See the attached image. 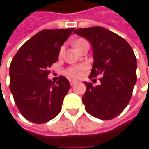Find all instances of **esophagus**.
Wrapping results in <instances>:
<instances>
[{"mask_svg": "<svg viewBox=\"0 0 149 149\" xmlns=\"http://www.w3.org/2000/svg\"><path fill=\"white\" fill-rule=\"evenodd\" d=\"M76 83H77V82H76V81H70V85H71V86H72V85H74L75 84H76Z\"/></svg>", "mask_w": 149, "mask_h": 149, "instance_id": "obj_1", "label": "esophagus"}]
</instances>
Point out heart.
Masks as SVG:
<instances>
[{
  "instance_id": "b5f03b06",
  "label": "heart",
  "mask_w": 149,
  "mask_h": 149,
  "mask_svg": "<svg viewBox=\"0 0 149 149\" xmlns=\"http://www.w3.org/2000/svg\"><path fill=\"white\" fill-rule=\"evenodd\" d=\"M84 41H85V39H83V38H78L73 42V45L76 48H77ZM85 69H86V66L84 64L73 65L71 67L67 68L64 71V74L71 80H77L81 77L82 72L85 71Z\"/></svg>"
}]
</instances>
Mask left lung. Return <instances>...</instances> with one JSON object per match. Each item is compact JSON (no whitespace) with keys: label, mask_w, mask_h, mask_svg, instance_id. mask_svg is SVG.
I'll return each mask as SVG.
<instances>
[{"label":"left lung","mask_w":149,"mask_h":149,"mask_svg":"<svg viewBox=\"0 0 149 149\" xmlns=\"http://www.w3.org/2000/svg\"><path fill=\"white\" fill-rule=\"evenodd\" d=\"M73 33L92 44L93 65L89 77L101 76L100 85L85 82V110L102 120L115 118L129 103L136 83L137 62L132 48L124 38L101 26L79 28Z\"/></svg>","instance_id":"1"}]
</instances>
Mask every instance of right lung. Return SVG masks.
Instances as JSON below:
<instances>
[{"mask_svg": "<svg viewBox=\"0 0 149 149\" xmlns=\"http://www.w3.org/2000/svg\"><path fill=\"white\" fill-rule=\"evenodd\" d=\"M74 28L42 30L17 51L9 68V89L24 118L37 124L54 118L61 111L70 89L66 77L56 83L47 79L49 68L58 60L60 47Z\"/></svg>", "mask_w": 149, "mask_h": 149, "instance_id": "1", "label": "right lung"}]
</instances>
